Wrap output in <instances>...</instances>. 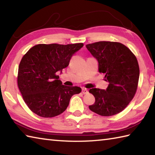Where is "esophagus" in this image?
Wrapping results in <instances>:
<instances>
[{
  "label": "esophagus",
  "instance_id": "obj_1",
  "mask_svg": "<svg viewBox=\"0 0 155 155\" xmlns=\"http://www.w3.org/2000/svg\"><path fill=\"white\" fill-rule=\"evenodd\" d=\"M82 93H83L84 94H88V90L87 89H86V88H82Z\"/></svg>",
  "mask_w": 155,
  "mask_h": 155
}]
</instances>
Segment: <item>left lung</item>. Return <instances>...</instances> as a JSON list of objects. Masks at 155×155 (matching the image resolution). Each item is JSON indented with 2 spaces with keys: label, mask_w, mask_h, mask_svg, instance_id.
Returning a JSON list of instances; mask_svg holds the SVG:
<instances>
[{
  "label": "left lung",
  "mask_w": 155,
  "mask_h": 155,
  "mask_svg": "<svg viewBox=\"0 0 155 155\" xmlns=\"http://www.w3.org/2000/svg\"><path fill=\"white\" fill-rule=\"evenodd\" d=\"M86 47L97 59L99 72L105 74V80L109 83L106 90H89L95 97V102L89 108L104 116L118 114L128 105L137 91L140 75L137 59L120 43L99 41Z\"/></svg>",
  "instance_id": "8db88e82"
}]
</instances>
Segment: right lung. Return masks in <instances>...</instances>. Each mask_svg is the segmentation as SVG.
Segmentation results:
<instances>
[{
	"mask_svg": "<svg viewBox=\"0 0 155 155\" xmlns=\"http://www.w3.org/2000/svg\"><path fill=\"white\" fill-rule=\"evenodd\" d=\"M83 43L39 44L27 52L18 66L17 83L25 102L37 115L58 116L67 109L71 97L81 87L62 85L58 71L67 68Z\"/></svg>",
	"mask_w": 155,
	"mask_h": 155,
	"instance_id": "right-lung-1",
	"label": "right lung"
}]
</instances>
